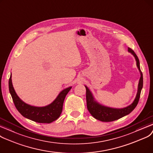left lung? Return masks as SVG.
Returning <instances> with one entry per match:
<instances>
[{"label": "left lung", "mask_w": 153, "mask_h": 153, "mask_svg": "<svg viewBox=\"0 0 153 153\" xmlns=\"http://www.w3.org/2000/svg\"><path fill=\"white\" fill-rule=\"evenodd\" d=\"M128 51L129 52L131 53L135 57V59L136 60L137 67L141 73V77L140 79L139 85H138V90H137L136 98L131 105L125 108L116 109V108L106 107V106H101L98 103H97L96 101L94 100L90 91L88 90V88H87L86 86H85L87 108H88V110L89 111L90 114L94 118L98 120L103 121V122H110V121L117 120L123 117V116L129 114L136 108L138 102H139L141 91L143 86V74L140 69V61H139V59H138L137 56L131 48H128Z\"/></svg>", "instance_id": "left-lung-1"}]
</instances>
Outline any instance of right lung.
Returning <instances> with one entry per match:
<instances>
[{"label":"right lung","instance_id":"right-lung-1","mask_svg":"<svg viewBox=\"0 0 153 153\" xmlns=\"http://www.w3.org/2000/svg\"><path fill=\"white\" fill-rule=\"evenodd\" d=\"M9 88L13 103L22 115L37 123H50L59 118L62 111L65 98L71 87H69L61 91L53 103L45 107L32 106L22 101L13 89L11 75L9 80Z\"/></svg>","mask_w":153,"mask_h":153}]
</instances>
